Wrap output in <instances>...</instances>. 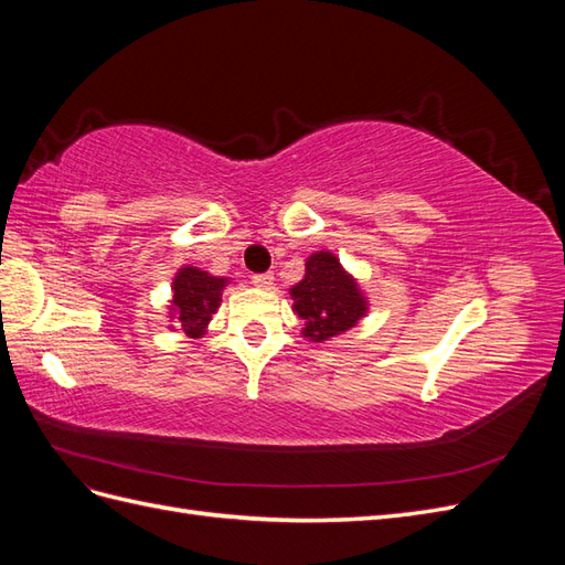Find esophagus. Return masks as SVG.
I'll return each instance as SVG.
<instances>
[{"instance_id": "obj_1", "label": "esophagus", "mask_w": 565, "mask_h": 565, "mask_svg": "<svg viewBox=\"0 0 565 565\" xmlns=\"http://www.w3.org/2000/svg\"><path fill=\"white\" fill-rule=\"evenodd\" d=\"M252 282L256 287H262V289H270L273 287V273H254Z\"/></svg>"}]
</instances>
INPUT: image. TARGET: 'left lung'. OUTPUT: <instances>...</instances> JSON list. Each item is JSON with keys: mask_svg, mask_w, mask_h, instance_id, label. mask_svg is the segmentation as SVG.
<instances>
[{"mask_svg": "<svg viewBox=\"0 0 565 565\" xmlns=\"http://www.w3.org/2000/svg\"><path fill=\"white\" fill-rule=\"evenodd\" d=\"M289 295L295 299V313L303 320V337L328 341L367 313V301L361 287L341 268L332 252H316L306 259L303 280Z\"/></svg>", "mask_w": 565, "mask_h": 565, "instance_id": "obj_1", "label": "left lung"}]
</instances>
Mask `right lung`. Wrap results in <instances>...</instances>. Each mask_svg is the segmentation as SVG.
<instances>
[{"mask_svg": "<svg viewBox=\"0 0 565 565\" xmlns=\"http://www.w3.org/2000/svg\"><path fill=\"white\" fill-rule=\"evenodd\" d=\"M226 282V278L210 276L207 270H200L195 266H183L177 273L172 282V316L188 337L198 339L207 330Z\"/></svg>", "mask_w": 565, "mask_h": 565, "instance_id": "obj_1", "label": "right lung"}]
</instances>
